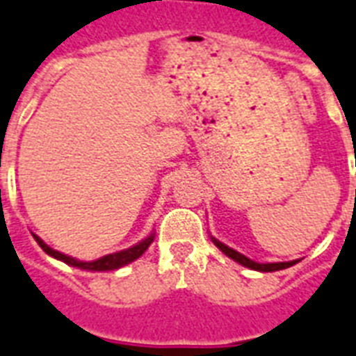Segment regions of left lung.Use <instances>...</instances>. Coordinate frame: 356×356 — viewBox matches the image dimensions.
Instances as JSON below:
<instances>
[{
    "label": "left lung",
    "mask_w": 356,
    "mask_h": 356,
    "mask_svg": "<svg viewBox=\"0 0 356 356\" xmlns=\"http://www.w3.org/2000/svg\"><path fill=\"white\" fill-rule=\"evenodd\" d=\"M211 241L219 247V249L225 252V254L228 256V258H232V260H236L238 264H241V266L245 267H250V269H254V271H261V273H271V271H280V269H286V267L293 266L296 261H278V264H258V261H252L250 258H247V256L239 254L238 250L230 249V247H227L225 243H221V241H217L216 238H211Z\"/></svg>",
    "instance_id": "left-lung-1"
}]
</instances>
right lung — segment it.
<instances>
[{
	"instance_id": "right-lung-1",
	"label": "right lung",
	"mask_w": 356,
	"mask_h": 356,
	"mask_svg": "<svg viewBox=\"0 0 356 356\" xmlns=\"http://www.w3.org/2000/svg\"><path fill=\"white\" fill-rule=\"evenodd\" d=\"M33 238L37 239V243L40 245V249L46 252V254L54 256L57 260L65 261L68 266H74V267H79V269H87V271H113V269H118V267L126 266L129 261L137 260L145 250L150 247V243L154 241V234H150L147 239H143L140 243L134 245L131 249H126V250H120V252H113V254H107V256H102L98 260L95 261H79V260H74L70 256L63 254L59 250H54L51 247L44 243L42 239L38 238V236H33Z\"/></svg>"
}]
</instances>
